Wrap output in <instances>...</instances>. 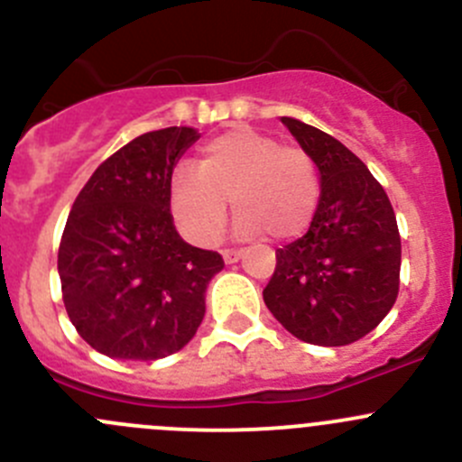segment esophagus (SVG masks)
Wrapping results in <instances>:
<instances>
[{
    "instance_id": "esophagus-1",
    "label": "esophagus",
    "mask_w": 462,
    "mask_h": 462,
    "mask_svg": "<svg viewBox=\"0 0 462 462\" xmlns=\"http://www.w3.org/2000/svg\"><path fill=\"white\" fill-rule=\"evenodd\" d=\"M223 261H226V263H236V261H239L241 257H244V250H223Z\"/></svg>"
}]
</instances>
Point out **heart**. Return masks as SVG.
Masks as SVG:
<instances>
[{
    "mask_svg": "<svg viewBox=\"0 0 462 462\" xmlns=\"http://www.w3.org/2000/svg\"><path fill=\"white\" fill-rule=\"evenodd\" d=\"M321 194L310 153L273 136L236 129L203 147L197 171L180 167L170 183L174 221L194 244H214L226 226L227 203L236 230L286 241L309 227Z\"/></svg>",
    "mask_w": 462,
    "mask_h": 462,
    "instance_id": "1",
    "label": "heart"
}]
</instances>
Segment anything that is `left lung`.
<instances>
[{
	"label": "left lung",
	"mask_w": 462,
	"mask_h": 462,
	"mask_svg": "<svg viewBox=\"0 0 462 462\" xmlns=\"http://www.w3.org/2000/svg\"><path fill=\"white\" fill-rule=\"evenodd\" d=\"M282 123L318 165L321 194L309 232L277 250L263 301L301 342L346 346L393 309L398 223L382 185L351 149L297 118Z\"/></svg>",
	"instance_id": "obj_1"
}]
</instances>
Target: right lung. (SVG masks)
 I'll return each instance as SVG.
<instances>
[{"instance_id": "1", "label": "right lung", "mask_w": 462, "mask_h": 462, "mask_svg": "<svg viewBox=\"0 0 462 462\" xmlns=\"http://www.w3.org/2000/svg\"><path fill=\"white\" fill-rule=\"evenodd\" d=\"M199 138L192 127L134 138L73 203L58 253L62 300L80 337L102 356L161 360L201 326L205 291L223 259L185 244L170 212L174 167Z\"/></svg>"}]
</instances>
